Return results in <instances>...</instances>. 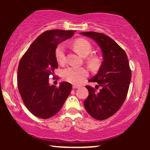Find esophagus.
<instances>
[{"label": "esophagus", "instance_id": "obj_1", "mask_svg": "<svg viewBox=\"0 0 150 150\" xmlns=\"http://www.w3.org/2000/svg\"><path fill=\"white\" fill-rule=\"evenodd\" d=\"M80 87V86H77V85H73V89H77Z\"/></svg>", "mask_w": 150, "mask_h": 150}]
</instances>
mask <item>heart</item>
<instances>
[{"label":"heart","mask_w":150,"mask_h":150,"mask_svg":"<svg viewBox=\"0 0 150 150\" xmlns=\"http://www.w3.org/2000/svg\"><path fill=\"white\" fill-rule=\"evenodd\" d=\"M73 48L82 57L88 56L92 51V46L88 41L85 39H78L73 44ZM56 61L60 65L64 64L65 62V48L63 44H59L55 50ZM87 64L91 68H95L99 64V59L95 56L89 57L87 59ZM88 75L87 70L84 68L70 66L62 71V77L65 81L74 84L80 85Z\"/></svg>","instance_id":"heart-1"}]
</instances>
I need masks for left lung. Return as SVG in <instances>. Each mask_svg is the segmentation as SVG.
<instances>
[{
	"label": "left lung",
	"instance_id": "obj_1",
	"mask_svg": "<svg viewBox=\"0 0 150 150\" xmlns=\"http://www.w3.org/2000/svg\"><path fill=\"white\" fill-rule=\"evenodd\" d=\"M89 37L100 47L103 61L97 75L89 82H97L99 92L86 86L89 95L84 101L86 111L97 120H104L113 116L124 102L131 79L128 56L122 48L111 38L94 32H81Z\"/></svg>",
	"mask_w": 150,
	"mask_h": 150
}]
</instances>
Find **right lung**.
<instances>
[{"label":"right lung","mask_w":150,"mask_h":150,"mask_svg":"<svg viewBox=\"0 0 150 150\" xmlns=\"http://www.w3.org/2000/svg\"><path fill=\"white\" fill-rule=\"evenodd\" d=\"M74 31L53 30L38 37L23 55L18 70V84L24 104L32 114L47 119L60 111L72 85L62 82L50 85V75L58 68L55 50L60 43L74 35Z\"/></svg>","instance_id":"add662e5"}]
</instances>
